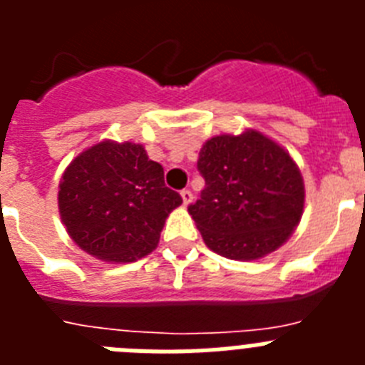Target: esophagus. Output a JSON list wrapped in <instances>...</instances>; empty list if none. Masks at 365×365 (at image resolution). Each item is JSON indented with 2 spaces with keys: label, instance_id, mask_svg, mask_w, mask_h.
<instances>
[{
  "label": "esophagus",
  "instance_id": "obj_1",
  "mask_svg": "<svg viewBox=\"0 0 365 365\" xmlns=\"http://www.w3.org/2000/svg\"><path fill=\"white\" fill-rule=\"evenodd\" d=\"M180 197H182V202H185V205L188 206L190 202H192V199H193V193H192V190H188V188H185V190H182V192H180Z\"/></svg>",
  "mask_w": 365,
  "mask_h": 365
}]
</instances>
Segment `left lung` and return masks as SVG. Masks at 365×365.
<instances>
[{
    "instance_id": "8db88e82",
    "label": "left lung",
    "mask_w": 365,
    "mask_h": 365,
    "mask_svg": "<svg viewBox=\"0 0 365 365\" xmlns=\"http://www.w3.org/2000/svg\"><path fill=\"white\" fill-rule=\"evenodd\" d=\"M197 170L205 190L188 212L215 254L259 259L298 227L305 202L302 173L291 155L259 131L206 140Z\"/></svg>"
}]
</instances>
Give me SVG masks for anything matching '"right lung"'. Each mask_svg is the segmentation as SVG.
<instances>
[{
	"label": "right lung",
	"instance_id": "add662e5",
	"mask_svg": "<svg viewBox=\"0 0 365 365\" xmlns=\"http://www.w3.org/2000/svg\"><path fill=\"white\" fill-rule=\"evenodd\" d=\"M182 197L140 144L104 140L67 166L58 208L71 240L87 254L130 263L153 252L170 212Z\"/></svg>",
	"mask_w": 365,
	"mask_h": 365
}]
</instances>
